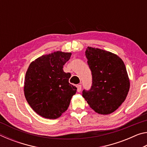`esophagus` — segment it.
I'll return each mask as SVG.
<instances>
[{
	"mask_svg": "<svg viewBox=\"0 0 147 147\" xmlns=\"http://www.w3.org/2000/svg\"><path fill=\"white\" fill-rule=\"evenodd\" d=\"M82 89V86L81 85H78L77 86V91L80 92Z\"/></svg>",
	"mask_w": 147,
	"mask_h": 147,
	"instance_id": "1",
	"label": "esophagus"
}]
</instances>
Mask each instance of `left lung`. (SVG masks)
Returning <instances> with one entry per match:
<instances>
[{
	"label": "left lung",
	"instance_id": "1",
	"mask_svg": "<svg viewBox=\"0 0 147 147\" xmlns=\"http://www.w3.org/2000/svg\"><path fill=\"white\" fill-rule=\"evenodd\" d=\"M86 56L92 86L89 91L83 90V97L95 112L113 113L125 100L130 89L125 65L117 55L100 49L88 47Z\"/></svg>",
	"mask_w": 147,
	"mask_h": 147
}]
</instances>
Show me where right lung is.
<instances>
[{
	"label": "right lung",
	"instance_id": "obj_1",
	"mask_svg": "<svg viewBox=\"0 0 147 147\" xmlns=\"http://www.w3.org/2000/svg\"><path fill=\"white\" fill-rule=\"evenodd\" d=\"M71 56V53L54 52L35 59L27 69L24 96L35 112L44 118L59 117L76 93L77 88L69 82L71 74L63 70Z\"/></svg>",
	"mask_w": 147,
	"mask_h": 147
}]
</instances>
